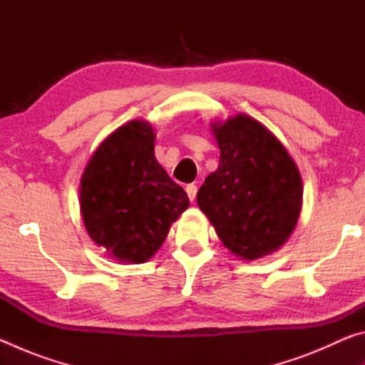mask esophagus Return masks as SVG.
I'll list each match as a JSON object with an SVG mask.
<instances>
[{
    "label": "esophagus",
    "instance_id": "obj_1",
    "mask_svg": "<svg viewBox=\"0 0 365 365\" xmlns=\"http://www.w3.org/2000/svg\"><path fill=\"white\" fill-rule=\"evenodd\" d=\"M187 195H188V197H190V201H195V197H196V193H197V187L195 183H190V185H187Z\"/></svg>",
    "mask_w": 365,
    "mask_h": 365
}]
</instances>
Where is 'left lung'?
<instances>
[{
  "label": "left lung",
  "mask_w": 365,
  "mask_h": 365,
  "mask_svg": "<svg viewBox=\"0 0 365 365\" xmlns=\"http://www.w3.org/2000/svg\"><path fill=\"white\" fill-rule=\"evenodd\" d=\"M212 132L220 163L197 191V206L228 251L255 261L293 233L302 206L301 174L280 140L250 115L214 122Z\"/></svg>",
  "instance_id": "obj_1"
}]
</instances>
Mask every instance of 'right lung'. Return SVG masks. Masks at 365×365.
I'll list each match as a JSON object with an SVG mask.
<instances>
[{"instance_id": "right-lung-1", "label": "right lung", "mask_w": 365, "mask_h": 365, "mask_svg": "<svg viewBox=\"0 0 365 365\" xmlns=\"http://www.w3.org/2000/svg\"><path fill=\"white\" fill-rule=\"evenodd\" d=\"M154 140L148 122H127L98 146L80 178L86 232L115 261L146 262L190 206L156 160Z\"/></svg>"}]
</instances>
